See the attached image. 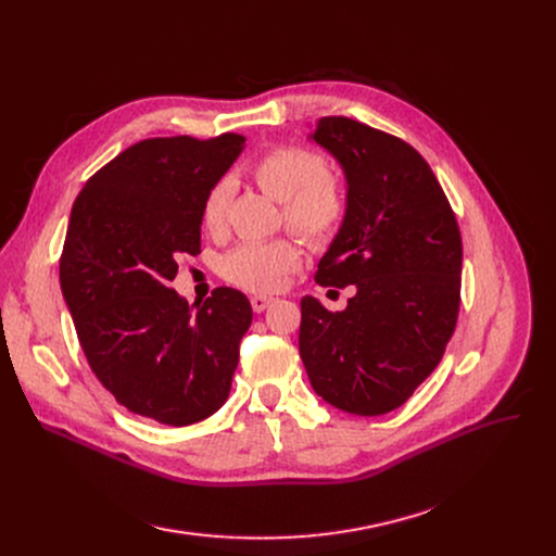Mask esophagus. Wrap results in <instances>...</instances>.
Segmentation results:
<instances>
[{
    "label": "esophagus",
    "mask_w": 556,
    "mask_h": 556,
    "mask_svg": "<svg viewBox=\"0 0 556 556\" xmlns=\"http://www.w3.org/2000/svg\"><path fill=\"white\" fill-rule=\"evenodd\" d=\"M273 302H275V300L268 298V295H254V298H250V304H252L254 313H263Z\"/></svg>",
    "instance_id": "34e87169"
}]
</instances>
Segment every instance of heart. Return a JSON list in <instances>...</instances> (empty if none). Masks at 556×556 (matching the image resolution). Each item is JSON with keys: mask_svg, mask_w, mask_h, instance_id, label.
<instances>
[{"mask_svg": "<svg viewBox=\"0 0 556 556\" xmlns=\"http://www.w3.org/2000/svg\"><path fill=\"white\" fill-rule=\"evenodd\" d=\"M248 173L261 191L281 202L283 223L306 243L327 245L340 231L349 210L346 189L319 153L293 143L273 146L248 164ZM227 195V185L218 182L202 198L200 223L210 233L225 225ZM300 258V248L283 237L243 243L223 256L220 275L250 293H273Z\"/></svg>", "mask_w": 556, "mask_h": 556, "instance_id": "heart-1", "label": "heart"}]
</instances>
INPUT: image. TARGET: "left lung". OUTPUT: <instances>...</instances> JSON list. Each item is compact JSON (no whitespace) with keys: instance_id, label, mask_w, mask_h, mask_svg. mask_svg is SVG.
Segmentation results:
<instances>
[{"instance_id":"obj_1","label":"left lung","mask_w":556,"mask_h":556,"mask_svg":"<svg viewBox=\"0 0 556 556\" xmlns=\"http://www.w3.org/2000/svg\"><path fill=\"white\" fill-rule=\"evenodd\" d=\"M313 139L342 164L346 218L315 273L354 286L344 311L302 300L300 356L313 390L361 417L401 407L440 365L455 331L462 237L451 202L410 143L346 116Z\"/></svg>"}]
</instances>
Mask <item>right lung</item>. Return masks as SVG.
Returning <instances> with one entry per match:
<instances>
[{"label": "right lung", "mask_w": 556, "mask_h": 556, "mask_svg": "<svg viewBox=\"0 0 556 556\" xmlns=\"http://www.w3.org/2000/svg\"><path fill=\"white\" fill-rule=\"evenodd\" d=\"M243 137H153L101 166L74 200L61 288L87 365L130 413L166 426L207 419L227 401L248 298L216 288L193 313L168 286L200 252V204Z\"/></svg>", "instance_id": "1"}]
</instances>
